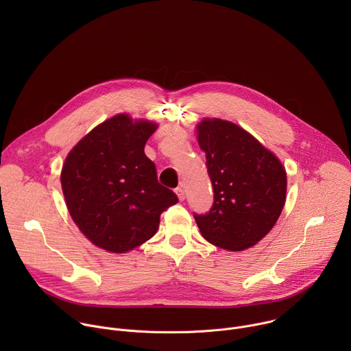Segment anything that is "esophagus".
Wrapping results in <instances>:
<instances>
[{
	"label": "esophagus",
	"mask_w": 351,
	"mask_h": 351,
	"mask_svg": "<svg viewBox=\"0 0 351 351\" xmlns=\"http://www.w3.org/2000/svg\"><path fill=\"white\" fill-rule=\"evenodd\" d=\"M175 191H176V194H178V198L180 199V202H183V199L186 198V191H184V189L180 186V187H178Z\"/></svg>",
	"instance_id": "1"
}]
</instances>
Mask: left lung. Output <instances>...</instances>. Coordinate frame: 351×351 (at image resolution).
Listing matches in <instances>:
<instances>
[{"instance_id": "obj_1", "label": "left lung", "mask_w": 351, "mask_h": 351, "mask_svg": "<svg viewBox=\"0 0 351 351\" xmlns=\"http://www.w3.org/2000/svg\"><path fill=\"white\" fill-rule=\"evenodd\" d=\"M199 148L214 189L207 214H194L203 237L229 252L257 244L286 202V171L278 157L240 126L208 119L197 125Z\"/></svg>"}]
</instances>
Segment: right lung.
<instances>
[{
	"mask_svg": "<svg viewBox=\"0 0 351 351\" xmlns=\"http://www.w3.org/2000/svg\"><path fill=\"white\" fill-rule=\"evenodd\" d=\"M157 123L119 114L95 126L68 154L61 172L66 207L80 232L110 253L152 239L161 214L178 203L158 183L144 145Z\"/></svg>",
	"mask_w": 351,
	"mask_h": 351,
	"instance_id": "obj_1",
	"label": "right lung"
}]
</instances>
